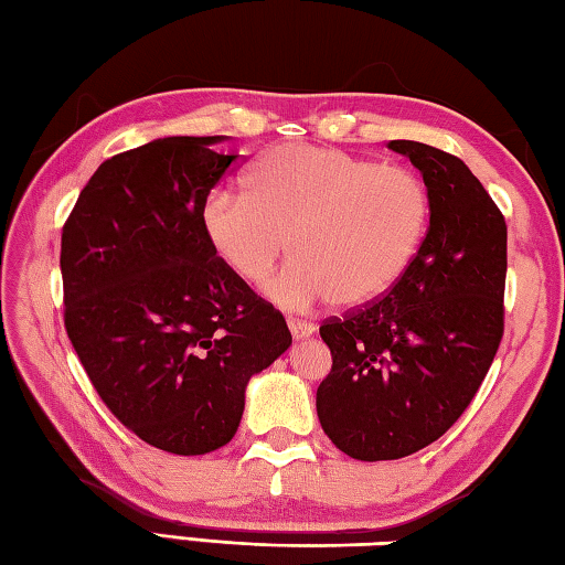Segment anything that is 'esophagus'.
Listing matches in <instances>:
<instances>
[{"label": "esophagus", "instance_id": "esophagus-1", "mask_svg": "<svg viewBox=\"0 0 565 565\" xmlns=\"http://www.w3.org/2000/svg\"><path fill=\"white\" fill-rule=\"evenodd\" d=\"M287 327H290L295 339H305V337L315 334V324L307 322V319H300V317H287Z\"/></svg>", "mask_w": 565, "mask_h": 565}]
</instances>
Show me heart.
<instances>
[{
  "label": "heart",
  "instance_id": "b5f03b06",
  "mask_svg": "<svg viewBox=\"0 0 565 565\" xmlns=\"http://www.w3.org/2000/svg\"><path fill=\"white\" fill-rule=\"evenodd\" d=\"M206 238L241 280L273 275L290 238L295 260L268 285L270 300L305 310L371 302L401 278L428 223V191L398 164L315 145H280L246 177V196L206 199Z\"/></svg>",
  "mask_w": 565,
  "mask_h": 565
}]
</instances>
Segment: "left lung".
<instances>
[{
  "label": "left lung",
  "instance_id": "left-lung-1",
  "mask_svg": "<svg viewBox=\"0 0 565 565\" xmlns=\"http://www.w3.org/2000/svg\"><path fill=\"white\" fill-rule=\"evenodd\" d=\"M420 169L430 226L391 290L319 327L332 371L322 430L354 460H398L448 433L504 334L507 223L460 157L391 140Z\"/></svg>",
  "mask_w": 565,
  "mask_h": 565
}]
</instances>
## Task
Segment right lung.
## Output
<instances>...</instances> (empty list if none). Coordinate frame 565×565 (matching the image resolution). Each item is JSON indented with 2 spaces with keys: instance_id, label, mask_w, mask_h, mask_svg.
Masks as SVG:
<instances>
[{
  "instance_id": "add662e5",
  "label": "right lung",
  "mask_w": 565,
  "mask_h": 565,
  "mask_svg": "<svg viewBox=\"0 0 565 565\" xmlns=\"http://www.w3.org/2000/svg\"><path fill=\"white\" fill-rule=\"evenodd\" d=\"M162 137L95 169L61 233L63 322L105 406L137 438L204 455L238 430L246 386L292 344L280 310L206 238L204 204L241 154Z\"/></svg>"
}]
</instances>
